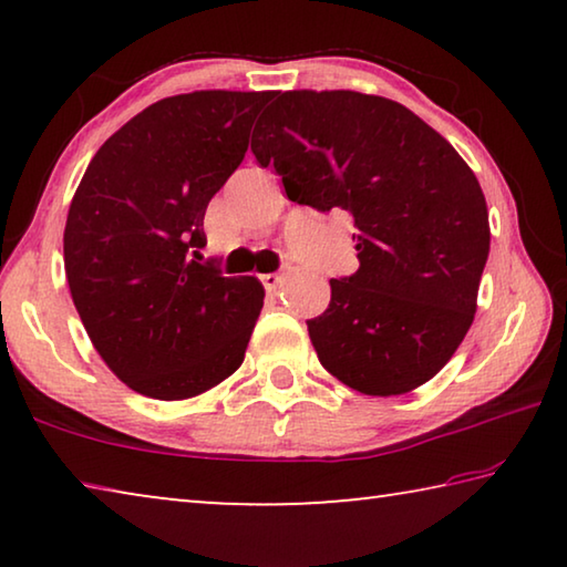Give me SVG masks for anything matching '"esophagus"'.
Segmentation results:
<instances>
[{
    "label": "esophagus",
    "instance_id": "34e87169",
    "mask_svg": "<svg viewBox=\"0 0 567 567\" xmlns=\"http://www.w3.org/2000/svg\"><path fill=\"white\" fill-rule=\"evenodd\" d=\"M260 280H262V285H265V290H267V292H277V290H280V287H282V282H285V275L270 272V275H262Z\"/></svg>",
    "mask_w": 567,
    "mask_h": 567
}]
</instances>
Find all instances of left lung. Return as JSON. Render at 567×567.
<instances>
[{"instance_id": "1", "label": "left lung", "mask_w": 567, "mask_h": 567, "mask_svg": "<svg viewBox=\"0 0 567 567\" xmlns=\"http://www.w3.org/2000/svg\"><path fill=\"white\" fill-rule=\"evenodd\" d=\"M292 203L348 209L358 272L307 320L322 368L362 395L433 380L475 320L491 223L480 182L415 112L352 90L277 92L252 132Z\"/></svg>"}]
</instances>
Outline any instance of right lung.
Instances as JSON below:
<instances>
[{
	"label": "right lung",
	"instance_id": "1",
	"mask_svg": "<svg viewBox=\"0 0 567 567\" xmlns=\"http://www.w3.org/2000/svg\"><path fill=\"white\" fill-rule=\"evenodd\" d=\"M267 100L199 90L150 104L104 142L74 192L72 302L104 364L140 395L197 398L245 360L262 282L223 277L189 252L207 243L205 209L245 159Z\"/></svg>",
	"mask_w": 567,
	"mask_h": 567
}]
</instances>
